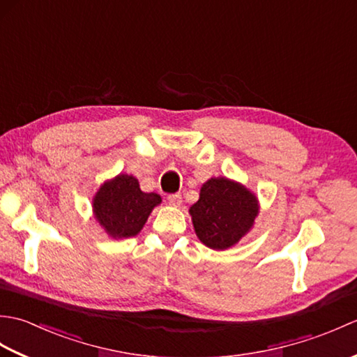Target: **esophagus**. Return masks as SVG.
Listing matches in <instances>:
<instances>
[{
  "mask_svg": "<svg viewBox=\"0 0 357 357\" xmlns=\"http://www.w3.org/2000/svg\"><path fill=\"white\" fill-rule=\"evenodd\" d=\"M169 202L172 204V206H174V207H179L181 204H183V196H181L179 193H173V195H169Z\"/></svg>",
  "mask_w": 357,
  "mask_h": 357,
  "instance_id": "esophagus-1",
  "label": "esophagus"
}]
</instances>
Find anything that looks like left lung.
I'll return each mask as SVG.
<instances>
[{"label": "left lung", "instance_id": "left-lung-1", "mask_svg": "<svg viewBox=\"0 0 357 357\" xmlns=\"http://www.w3.org/2000/svg\"><path fill=\"white\" fill-rule=\"evenodd\" d=\"M257 199L244 185L227 178H211L201 188L199 201L190 207L195 231L202 244L225 250L252 229Z\"/></svg>", "mask_w": 357, "mask_h": 357}]
</instances>
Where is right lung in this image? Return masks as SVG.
<instances>
[{
    "instance_id": "right-lung-1",
    "label": "right lung",
    "mask_w": 357,
    "mask_h": 357,
    "mask_svg": "<svg viewBox=\"0 0 357 357\" xmlns=\"http://www.w3.org/2000/svg\"><path fill=\"white\" fill-rule=\"evenodd\" d=\"M161 202L156 193H144L138 179L119 174L105 183L93 199V211L112 238H128L141 231L153 207Z\"/></svg>"
}]
</instances>
